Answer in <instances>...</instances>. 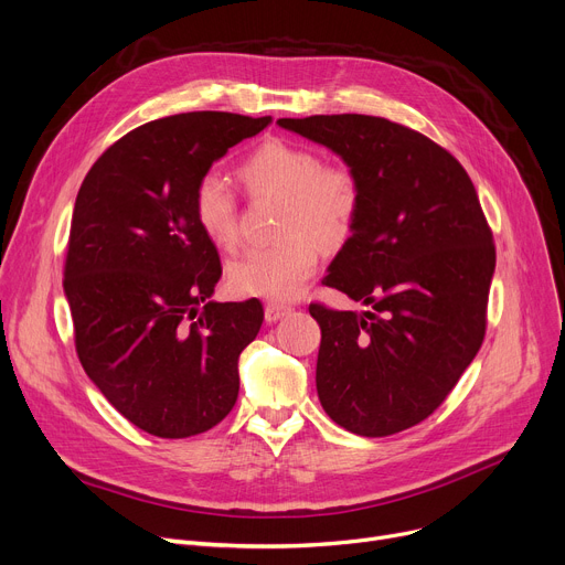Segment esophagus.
Returning <instances> with one entry per match:
<instances>
[{"label": "esophagus", "mask_w": 565, "mask_h": 565, "mask_svg": "<svg viewBox=\"0 0 565 565\" xmlns=\"http://www.w3.org/2000/svg\"><path fill=\"white\" fill-rule=\"evenodd\" d=\"M286 313H290V307H284V305H266V320H268V322H277V320H281Z\"/></svg>", "instance_id": "esophagus-1"}]
</instances>
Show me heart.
Returning a JSON list of instances; mask_svg holds the SVG:
<instances>
[{
    "label": "heart",
    "instance_id": "b5f03b06",
    "mask_svg": "<svg viewBox=\"0 0 565 565\" xmlns=\"http://www.w3.org/2000/svg\"><path fill=\"white\" fill-rule=\"evenodd\" d=\"M241 179L252 193L284 198L275 245L252 247L227 266V284L236 295L290 302L305 290L318 266V244L343 245L356 224L363 188L345 163H320L313 149L273 138L241 163ZM193 217L200 232L220 249L238 241V204L232 185L206 172L193 188Z\"/></svg>",
    "mask_w": 565,
    "mask_h": 565
}]
</instances>
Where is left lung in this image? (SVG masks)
I'll return each mask as SVG.
<instances>
[{"mask_svg":"<svg viewBox=\"0 0 565 565\" xmlns=\"http://www.w3.org/2000/svg\"><path fill=\"white\" fill-rule=\"evenodd\" d=\"M350 166L363 204L324 286L367 311L311 305L322 341L316 386L327 416L377 438L423 423L477 356L495 273L493 234L463 166L386 118H281Z\"/></svg>","mask_w":565,"mask_h":565,"instance_id":"1","label":"left lung"}]
</instances>
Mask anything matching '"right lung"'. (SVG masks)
Instances as JSON below:
<instances>
[{
    "label": "right lung",
    "instance_id": "add662e5",
    "mask_svg": "<svg viewBox=\"0 0 565 565\" xmlns=\"http://www.w3.org/2000/svg\"><path fill=\"white\" fill-rule=\"evenodd\" d=\"M273 122L195 110L113 142L72 211L63 290L90 382L138 429L188 438L234 408L263 307L213 302L222 275L193 217L195 181Z\"/></svg>",
    "mask_w": 565,
    "mask_h": 565
}]
</instances>
